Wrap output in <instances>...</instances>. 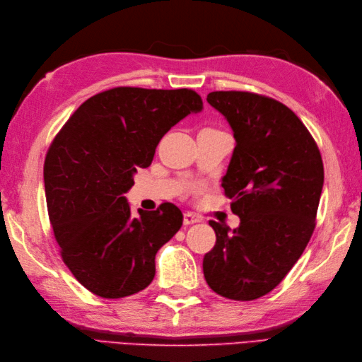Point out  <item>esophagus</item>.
Returning <instances> with one entry per match:
<instances>
[{
	"mask_svg": "<svg viewBox=\"0 0 362 362\" xmlns=\"http://www.w3.org/2000/svg\"><path fill=\"white\" fill-rule=\"evenodd\" d=\"M202 219L199 216H194L193 213H185L183 214V224L185 226H191V224H196V222H201Z\"/></svg>",
	"mask_w": 362,
	"mask_h": 362,
	"instance_id": "1",
	"label": "esophagus"
}]
</instances>
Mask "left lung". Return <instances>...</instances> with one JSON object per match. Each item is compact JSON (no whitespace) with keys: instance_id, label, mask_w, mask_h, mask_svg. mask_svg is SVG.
<instances>
[{"instance_id":"8db88e82","label":"left lung","mask_w":362,"mask_h":362,"mask_svg":"<svg viewBox=\"0 0 362 362\" xmlns=\"http://www.w3.org/2000/svg\"><path fill=\"white\" fill-rule=\"evenodd\" d=\"M236 146L222 188L240 227L210 221L216 244L204 275L216 294L247 302L266 296L302 255L316 227L324 163L316 141L286 105L249 91H211Z\"/></svg>"}]
</instances>
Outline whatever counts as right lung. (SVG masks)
<instances>
[{
  "label": "right lung",
  "instance_id": "add662e5",
  "mask_svg": "<svg viewBox=\"0 0 362 362\" xmlns=\"http://www.w3.org/2000/svg\"><path fill=\"white\" fill-rule=\"evenodd\" d=\"M201 110L188 88L115 87L87 99L52 140L43 166L49 222L64 263L93 294L127 297L153 280L156 253L183 214L166 202L132 218L124 193L168 130Z\"/></svg>",
  "mask_w": 362,
  "mask_h": 362
}]
</instances>
